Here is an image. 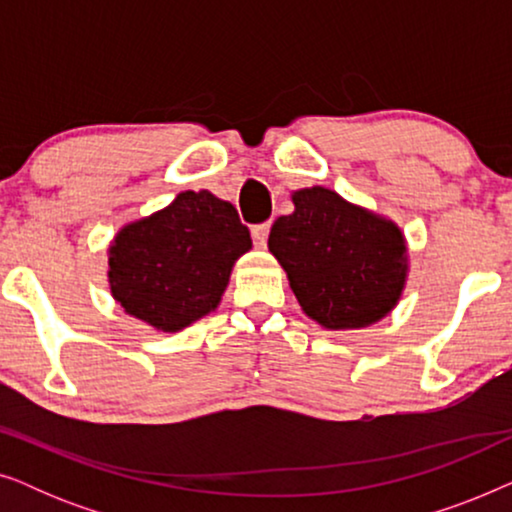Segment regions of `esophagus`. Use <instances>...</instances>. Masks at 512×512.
I'll use <instances>...</instances> for the list:
<instances>
[{
  "label": "esophagus",
  "mask_w": 512,
  "mask_h": 512,
  "mask_svg": "<svg viewBox=\"0 0 512 512\" xmlns=\"http://www.w3.org/2000/svg\"><path fill=\"white\" fill-rule=\"evenodd\" d=\"M268 235H270V223H258V226L251 228V240H254L256 247H265L268 244Z\"/></svg>",
  "instance_id": "obj_1"
}]
</instances>
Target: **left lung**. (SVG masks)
Instances as JSON below:
<instances>
[{"mask_svg": "<svg viewBox=\"0 0 512 512\" xmlns=\"http://www.w3.org/2000/svg\"><path fill=\"white\" fill-rule=\"evenodd\" d=\"M293 205L272 226L268 247L307 317L326 328L382 319L405 282L401 230L321 186L293 193Z\"/></svg>", "mask_w": 512, "mask_h": 512, "instance_id": "obj_1", "label": "left lung"}]
</instances>
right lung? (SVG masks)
I'll return each mask as SVG.
<instances>
[{
	"mask_svg": "<svg viewBox=\"0 0 512 512\" xmlns=\"http://www.w3.org/2000/svg\"><path fill=\"white\" fill-rule=\"evenodd\" d=\"M251 249L237 209L209 191L125 226L109 249V284L132 317L174 333L219 305L233 263Z\"/></svg>",
	"mask_w": 512,
	"mask_h": 512,
	"instance_id": "right-lung-1",
	"label": "right lung"
}]
</instances>
